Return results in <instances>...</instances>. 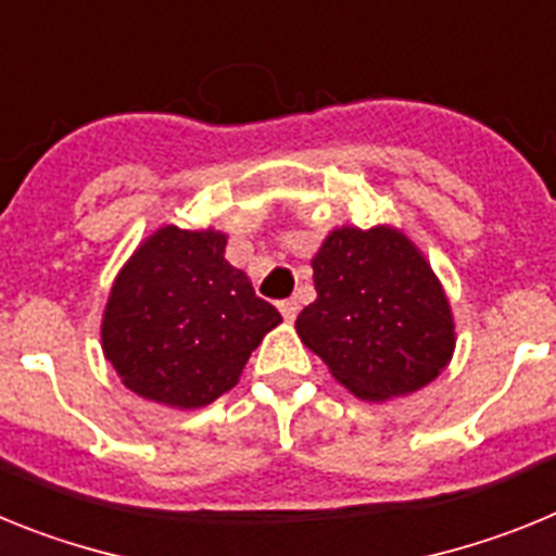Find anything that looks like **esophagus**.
Instances as JSON below:
<instances>
[{"label": "esophagus", "instance_id": "esophagus-1", "mask_svg": "<svg viewBox=\"0 0 556 556\" xmlns=\"http://www.w3.org/2000/svg\"><path fill=\"white\" fill-rule=\"evenodd\" d=\"M278 308H281L283 320L292 323L294 317H298V312H301V303L294 301V298H289V301H281V303H278Z\"/></svg>", "mask_w": 556, "mask_h": 556}]
</instances>
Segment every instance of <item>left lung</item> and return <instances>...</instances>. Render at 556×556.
Here are the masks:
<instances>
[{
  "instance_id": "left-lung-1",
  "label": "left lung",
  "mask_w": 556,
  "mask_h": 556,
  "mask_svg": "<svg viewBox=\"0 0 556 556\" xmlns=\"http://www.w3.org/2000/svg\"><path fill=\"white\" fill-rule=\"evenodd\" d=\"M312 267L317 301L294 328L339 384L365 401H387L445 370L454 353L451 306L404 233L339 228Z\"/></svg>"
}]
</instances>
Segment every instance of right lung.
Returning a JSON list of instances; mask_svg holds the SVG:
<instances>
[{"mask_svg": "<svg viewBox=\"0 0 556 556\" xmlns=\"http://www.w3.org/2000/svg\"><path fill=\"white\" fill-rule=\"evenodd\" d=\"M278 323V308L225 262L223 233L166 225L113 283L102 351L127 390L194 409L239 381L250 353Z\"/></svg>", "mask_w": 556, "mask_h": 556, "instance_id": "obj_1", "label": "right lung"}]
</instances>
